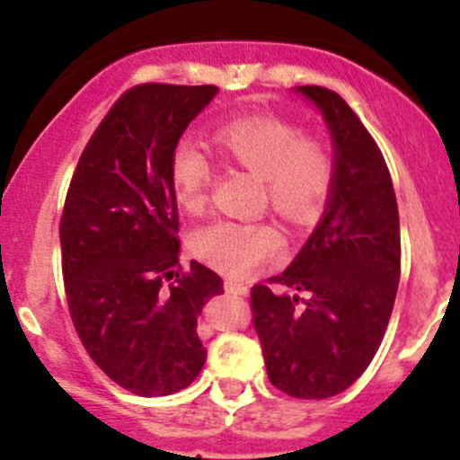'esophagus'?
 Here are the masks:
<instances>
[{"label":"esophagus","instance_id":"esophagus-1","mask_svg":"<svg viewBox=\"0 0 460 460\" xmlns=\"http://www.w3.org/2000/svg\"><path fill=\"white\" fill-rule=\"evenodd\" d=\"M225 289L229 291V294H235V296H247L249 294V287L244 285V282L235 280V278H226Z\"/></svg>","mask_w":460,"mask_h":460}]
</instances>
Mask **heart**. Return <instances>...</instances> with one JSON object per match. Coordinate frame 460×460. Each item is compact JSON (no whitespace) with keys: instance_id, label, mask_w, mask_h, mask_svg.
<instances>
[{"instance_id":"1","label":"heart","mask_w":460,"mask_h":460,"mask_svg":"<svg viewBox=\"0 0 460 460\" xmlns=\"http://www.w3.org/2000/svg\"><path fill=\"white\" fill-rule=\"evenodd\" d=\"M213 144L234 164L262 180L264 200L294 225H309L323 213L336 180L329 142L316 133H300L276 115H243L213 131ZM211 164L191 142L171 153L169 180L175 202L187 213H200L208 200ZM282 235L271 222L217 220L193 235V252L226 276L249 271L276 256Z\"/></svg>"}]
</instances>
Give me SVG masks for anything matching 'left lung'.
Listing matches in <instances>:
<instances>
[{"mask_svg": "<svg viewBox=\"0 0 460 460\" xmlns=\"http://www.w3.org/2000/svg\"><path fill=\"white\" fill-rule=\"evenodd\" d=\"M323 113L336 180L294 262L253 285V327L273 387L305 401L345 392L383 342L401 278L398 204L385 157L338 93L298 86Z\"/></svg>", "mask_w": 460, "mask_h": 460, "instance_id": "1", "label": "left lung"}]
</instances>
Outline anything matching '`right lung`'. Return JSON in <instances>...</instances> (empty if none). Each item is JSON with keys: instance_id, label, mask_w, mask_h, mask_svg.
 <instances>
[{"instance_id": "right-lung-1", "label": "right lung", "mask_w": 460, "mask_h": 460, "mask_svg": "<svg viewBox=\"0 0 460 460\" xmlns=\"http://www.w3.org/2000/svg\"><path fill=\"white\" fill-rule=\"evenodd\" d=\"M216 86L137 84L82 151L62 220L68 314L93 363L137 396H166L200 374L204 303L222 278L180 264L178 202L169 162Z\"/></svg>"}]
</instances>
